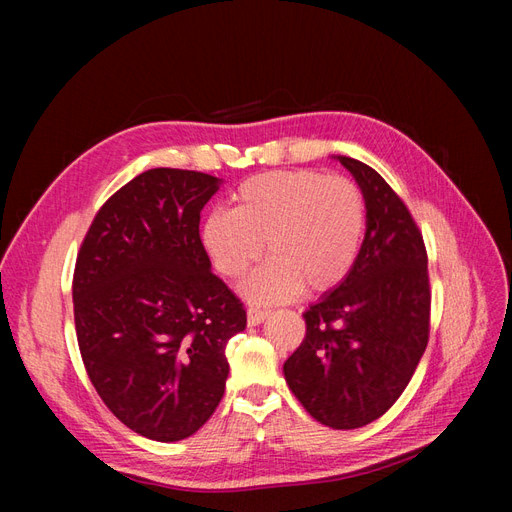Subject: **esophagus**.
Here are the masks:
<instances>
[{"mask_svg":"<svg viewBox=\"0 0 512 512\" xmlns=\"http://www.w3.org/2000/svg\"><path fill=\"white\" fill-rule=\"evenodd\" d=\"M267 316H269L267 309L250 307V309H247V324H250V327H258L260 322H265V320H267Z\"/></svg>","mask_w":512,"mask_h":512,"instance_id":"34e87169","label":"esophagus"}]
</instances>
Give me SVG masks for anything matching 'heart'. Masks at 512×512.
<instances>
[{
  "instance_id": "heart-1",
  "label": "heart",
  "mask_w": 512,
  "mask_h": 512,
  "mask_svg": "<svg viewBox=\"0 0 512 512\" xmlns=\"http://www.w3.org/2000/svg\"><path fill=\"white\" fill-rule=\"evenodd\" d=\"M367 226L363 190L320 170H271L243 181L232 211H213L203 245L222 275L243 277L262 254L271 256L241 292L254 303L284 301L301 288H335L354 267Z\"/></svg>"
}]
</instances>
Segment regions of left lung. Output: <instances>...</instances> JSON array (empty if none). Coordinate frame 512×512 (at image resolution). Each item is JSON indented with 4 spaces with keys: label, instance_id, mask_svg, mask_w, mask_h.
Wrapping results in <instances>:
<instances>
[{
    "label": "left lung",
    "instance_id": "8db88e82",
    "mask_svg": "<svg viewBox=\"0 0 512 512\" xmlns=\"http://www.w3.org/2000/svg\"><path fill=\"white\" fill-rule=\"evenodd\" d=\"M367 203L354 267L309 305L305 339L284 378L318 423L356 429L376 421L404 393L429 339V275L421 230L374 168L337 156Z\"/></svg>",
    "mask_w": 512,
    "mask_h": 512
}]
</instances>
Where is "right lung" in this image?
Returning <instances> with one entry per match:
<instances>
[{"mask_svg": "<svg viewBox=\"0 0 512 512\" xmlns=\"http://www.w3.org/2000/svg\"><path fill=\"white\" fill-rule=\"evenodd\" d=\"M220 185L196 170H147L106 200L76 258L87 376L106 408L149 440L179 442L209 421L226 389V344L247 322L198 232Z\"/></svg>", "mask_w": 512, "mask_h": 512, "instance_id": "1", "label": "right lung"}]
</instances>
